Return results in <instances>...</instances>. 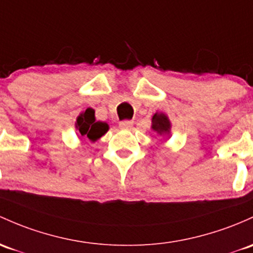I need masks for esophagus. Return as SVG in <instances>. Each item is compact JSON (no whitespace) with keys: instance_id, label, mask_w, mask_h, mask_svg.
Instances as JSON below:
<instances>
[{"instance_id":"esophagus-1","label":"esophagus","mask_w":253,"mask_h":253,"mask_svg":"<svg viewBox=\"0 0 253 253\" xmlns=\"http://www.w3.org/2000/svg\"><path fill=\"white\" fill-rule=\"evenodd\" d=\"M132 124H134L132 121H122L119 122V127L121 129H130L132 126Z\"/></svg>"}]
</instances>
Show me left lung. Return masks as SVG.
Returning a JSON list of instances; mask_svg holds the SVG:
<instances>
[{
	"label": "left lung",
	"instance_id": "obj_1",
	"mask_svg": "<svg viewBox=\"0 0 253 253\" xmlns=\"http://www.w3.org/2000/svg\"><path fill=\"white\" fill-rule=\"evenodd\" d=\"M152 129L159 135L169 134L170 130V122L168 117L163 113H156L152 117Z\"/></svg>",
	"mask_w": 253,
	"mask_h": 253
}]
</instances>
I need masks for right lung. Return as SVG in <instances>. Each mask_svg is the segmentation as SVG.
Listing matches in <instances>:
<instances>
[{
	"label": "right lung",
	"mask_w": 253,
	"mask_h": 253,
	"mask_svg": "<svg viewBox=\"0 0 253 253\" xmlns=\"http://www.w3.org/2000/svg\"><path fill=\"white\" fill-rule=\"evenodd\" d=\"M76 127L82 136H86L90 141H96L108 130L107 123L95 121V112L93 108H86L77 118Z\"/></svg>",
	"instance_id": "obj_1"
}]
</instances>
